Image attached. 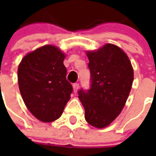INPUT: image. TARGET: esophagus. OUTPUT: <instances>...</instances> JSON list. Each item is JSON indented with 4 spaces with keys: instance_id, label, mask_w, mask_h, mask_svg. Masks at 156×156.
Returning a JSON list of instances; mask_svg holds the SVG:
<instances>
[{
    "instance_id": "1",
    "label": "esophagus",
    "mask_w": 156,
    "mask_h": 156,
    "mask_svg": "<svg viewBox=\"0 0 156 156\" xmlns=\"http://www.w3.org/2000/svg\"><path fill=\"white\" fill-rule=\"evenodd\" d=\"M73 91L76 93L77 91H78V88H79V84H78V83H74V84L73 85Z\"/></svg>"
}]
</instances>
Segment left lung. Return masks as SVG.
Masks as SVG:
<instances>
[{"mask_svg":"<svg viewBox=\"0 0 156 156\" xmlns=\"http://www.w3.org/2000/svg\"><path fill=\"white\" fill-rule=\"evenodd\" d=\"M90 85L78 91L85 119L96 128H104L121 113L130 92L133 70L128 56L116 45L108 44L88 52Z\"/></svg>","mask_w":156,"mask_h":156,"instance_id":"left-lung-1","label":"left lung"}]
</instances>
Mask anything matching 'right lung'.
<instances>
[{
  "label": "right lung",
  "mask_w": 156,
  "mask_h": 156,
  "mask_svg": "<svg viewBox=\"0 0 156 156\" xmlns=\"http://www.w3.org/2000/svg\"><path fill=\"white\" fill-rule=\"evenodd\" d=\"M65 55L46 45L23 57L18 66V87L28 110L43 122L58 119L73 92L66 79Z\"/></svg>",
  "instance_id": "add662e5"
}]
</instances>
